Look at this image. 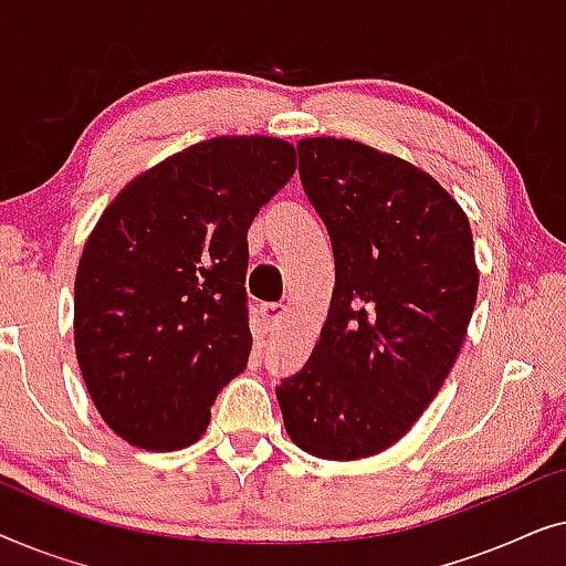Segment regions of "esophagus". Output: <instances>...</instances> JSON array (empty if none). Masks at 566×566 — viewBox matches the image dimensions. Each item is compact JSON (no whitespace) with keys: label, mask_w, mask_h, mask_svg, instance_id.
I'll return each instance as SVG.
<instances>
[{"label":"esophagus","mask_w":566,"mask_h":566,"mask_svg":"<svg viewBox=\"0 0 566 566\" xmlns=\"http://www.w3.org/2000/svg\"><path fill=\"white\" fill-rule=\"evenodd\" d=\"M260 316H262V324H265V329L273 332L277 324L283 322L285 306L283 304H262L260 306Z\"/></svg>","instance_id":"esophagus-1"}]
</instances>
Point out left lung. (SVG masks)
I'll use <instances>...</instances> for the list:
<instances>
[{
	"label": "left lung",
	"instance_id": "1",
	"mask_svg": "<svg viewBox=\"0 0 566 566\" xmlns=\"http://www.w3.org/2000/svg\"><path fill=\"white\" fill-rule=\"evenodd\" d=\"M298 175L335 254L327 322L275 389L301 451L355 461L407 436L451 374L476 304L463 208L436 177L350 138H301Z\"/></svg>",
	"mask_w": 566,
	"mask_h": 566
}]
</instances>
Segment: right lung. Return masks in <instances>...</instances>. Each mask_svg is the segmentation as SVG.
<instances>
[{
	"instance_id": "obj_1",
	"label": "right lung",
	"mask_w": 566,
	"mask_h": 566,
	"mask_svg": "<svg viewBox=\"0 0 566 566\" xmlns=\"http://www.w3.org/2000/svg\"><path fill=\"white\" fill-rule=\"evenodd\" d=\"M296 172L273 136H216L105 208L74 281V347L97 412L146 451L192 446L247 368V229Z\"/></svg>"
}]
</instances>
